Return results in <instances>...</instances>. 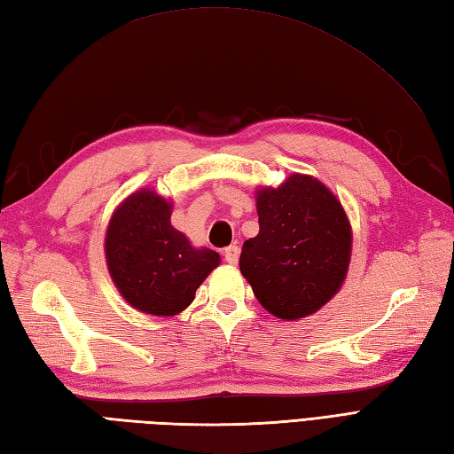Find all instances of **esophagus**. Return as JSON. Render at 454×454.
<instances>
[{"mask_svg":"<svg viewBox=\"0 0 454 454\" xmlns=\"http://www.w3.org/2000/svg\"><path fill=\"white\" fill-rule=\"evenodd\" d=\"M224 259H226V263L236 265L238 259H239V247H238V246L226 247V249H224Z\"/></svg>","mask_w":454,"mask_h":454,"instance_id":"obj_1","label":"esophagus"}]
</instances>
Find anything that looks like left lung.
Segmentation results:
<instances>
[{
    "label": "left lung",
    "instance_id": "8db88e82",
    "mask_svg": "<svg viewBox=\"0 0 454 454\" xmlns=\"http://www.w3.org/2000/svg\"><path fill=\"white\" fill-rule=\"evenodd\" d=\"M259 234L244 242L239 271L269 314L312 316L340 291L351 262L347 212L320 179L293 173L255 192Z\"/></svg>",
    "mask_w": 454,
    "mask_h": 454
}]
</instances>
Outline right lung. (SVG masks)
Returning a JSON list of instances; mask_svg holds the SVG:
<instances>
[{
    "mask_svg": "<svg viewBox=\"0 0 454 454\" xmlns=\"http://www.w3.org/2000/svg\"><path fill=\"white\" fill-rule=\"evenodd\" d=\"M171 199L153 189L134 191L114 208L105 234V259L114 286L132 308L176 316L220 265L215 249L191 246L171 226Z\"/></svg>",
    "mask_w": 454,
    "mask_h": 454,
    "instance_id": "1",
    "label": "right lung"
}]
</instances>
